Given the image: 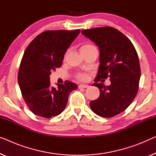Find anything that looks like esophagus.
Wrapping results in <instances>:
<instances>
[{"label":"esophagus","mask_w":156,"mask_h":156,"mask_svg":"<svg viewBox=\"0 0 156 156\" xmlns=\"http://www.w3.org/2000/svg\"><path fill=\"white\" fill-rule=\"evenodd\" d=\"M88 87H89V85H85V84H81V85H78V87L79 88H87Z\"/></svg>","instance_id":"1"}]
</instances>
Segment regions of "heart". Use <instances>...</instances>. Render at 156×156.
<instances>
[{
    "mask_svg": "<svg viewBox=\"0 0 156 156\" xmlns=\"http://www.w3.org/2000/svg\"><path fill=\"white\" fill-rule=\"evenodd\" d=\"M92 48H95V47L94 45H91V44H84V45H83L82 46H81L80 51H81V52H83L88 50H90V49H91ZM76 77L77 79H78V80L85 81V80H87L88 76H87V74H86L85 73H78L76 74Z\"/></svg>",
    "mask_w": 156,
    "mask_h": 156,
    "instance_id": "obj_1",
    "label": "heart"
}]
</instances>
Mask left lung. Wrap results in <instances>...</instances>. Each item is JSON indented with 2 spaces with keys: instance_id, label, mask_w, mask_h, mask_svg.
I'll use <instances>...</instances> for the list:
<instances>
[{
  "instance_id": "left-lung-1",
  "label": "left lung",
  "mask_w": 156,
  "mask_h": 156,
  "mask_svg": "<svg viewBox=\"0 0 156 156\" xmlns=\"http://www.w3.org/2000/svg\"><path fill=\"white\" fill-rule=\"evenodd\" d=\"M99 49V67L93 85L100 91L99 98L90 101L97 115L111 118L125 111L137 94L141 76L137 52L129 39L111 27L85 29L81 31ZM110 78L108 86L98 83Z\"/></svg>"
}]
</instances>
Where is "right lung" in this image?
Masks as SVG:
<instances>
[{
	"label": "right lung",
	"mask_w": 156,
	"mask_h": 156,
	"mask_svg": "<svg viewBox=\"0 0 156 156\" xmlns=\"http://www.w3.org/2000/svg\"><path fill=\"white\" fill-rule=\"evenodd\" d=\"M80 30L46 31L32 41L24 53L18 73L23 99L34 114L50 118L66 107L71 92L78 86L70 81L50 85L51 71L62 64L64 54Z\"/></svg>",
	"instance_id": "1"
}]
</instances>
